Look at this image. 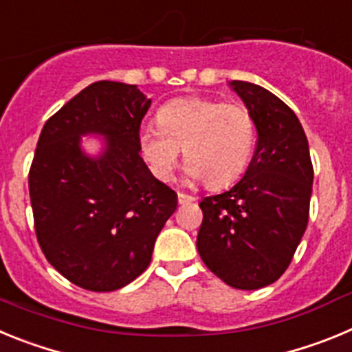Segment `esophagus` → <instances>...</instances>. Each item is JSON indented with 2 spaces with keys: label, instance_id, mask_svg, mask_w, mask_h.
Wrapping results in <instances>:
<instances>
[{
  "label": "esophagus",
  "instance_id": "obj_1",
  "mask_svg": "<svg viewBox=\"0 0 352 352\" xmlns=\"http://www.w3.org/2000/svg\"><path fill=\"white\" fill-rule=\"evenodd\" d=\"M195 199L192 197V195H186V194H183V192H179L178 194V203L179 204H188V203H194Z\"/></svg>",
  "mask_w": 352,
  "mask_h": 352
}]
</instances>
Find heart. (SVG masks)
<instances>
[{
  "instance_id": "1",
  "label": "heart",
  "mask_w": 352,
  "mask_h": 352,
  "mask_svg": "<svg viewBox=\"0 0 352 352\" xmlns=\"http://www.w3.org/2000/svg\"><path fill=\"white\" fill-rule=\"evenodd\" d=\"M139 151L160 182H170L179 151L190 179L211 188L231 185L245 173L256 144V125L243 105L204 96H183L162 105L157 126L139 132Z\"/></svg>"
}]
</instances>
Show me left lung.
<instances>
[{"instance_id": "left-lung-1", "label": "left lung", "mask_w": 352, "mask_h": 352, "mask_svg": "<svg viewBox=\"0 0 352 352\" xmlns=\"http://www.w3.org/2000/svg\"><path fill=\"white\" fill-rule=\"evenodd\" d=\"M257 130L256 153L231 190L204 197L197 250L234 289L278 280L309 223L314 167L300 120L284 102L245 80H231Z\"/></svg>"}]
</instances>
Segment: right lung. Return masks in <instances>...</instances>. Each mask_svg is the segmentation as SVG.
<instances>
[{
  "instance_id": "right-lung-1",
  "label": "right lung",
  "mask_w": 352,
  "mask_h": 352,
  "mask_svg": "<svg viewBox=\"0 0 352 352\" xmlns=\"http://www.w3.org/2000/svg\"><path fill=\"white\" fill-rule=\"evenodd\" d=\"M149 105L135 84L98 80L49 118L38 138L30 169L36 239L49 263L88 291L135 280L178 206L139 155ZM82 135L104 138L98 157L83 153Z\"/></svg>"
}]
</instances>
